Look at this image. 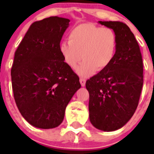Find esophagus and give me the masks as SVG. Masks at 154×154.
<instances>
[{
    "label": "esophagus",
    "instance_id": "obj_1",
    "mask_svg": "<svg viewBox=\"0 0 154 154\" xmlns=\"http://www.w3.org/2000/svg\"><path fill=\"white\" fill-rule=\"evenodd\" d=\"M79 81H80V83H81L82 86H85V81H86V80H85V79L80 78Z\"/></svg>",
    "mask_w": 154,
    "mask_h": 154
}]
</instances>
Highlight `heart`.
Listing matches in <instances>:
<instances>
[{"label":"heart","instance_id":"1","mask_svg":"<svg viewBox=\"0 0 154 154\" xmlns=\"http://www.w3.org/2000/svg\"><path fill=\"white\" fill-rule=\"evenodd\" d=\"M116 48L114 31L92 23L75 26L69 34V42H63L60 45L64 61L72 69H75L83 58L77 69L82 76L91 75L96 70H105L113 60Z\"/></svg>","mask_w":154,"mask_h":154}]
</instances>
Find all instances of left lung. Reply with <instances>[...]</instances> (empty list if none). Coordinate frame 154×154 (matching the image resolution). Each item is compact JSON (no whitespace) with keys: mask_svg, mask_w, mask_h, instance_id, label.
I'll list each match as a JSON object with an SVG mask.
<instances>
[{"mask_svg":"<svg viewBox=\"0 0 154 154\" xmlns=\"http://www.w3.org/2000/svg\"><path fill=\"white\" fill-rule=\"evenodd\" d=\"M99 23L115 32L116 53L111 64L87 80L85 86L91 123L110 132L123 127L135 112L143 83V66L138 42L126 24Z\"/></svg>","mask_w":154,"mask_h":154,"instance_id":"8db88e82","label":"left lung"}]
</instances>
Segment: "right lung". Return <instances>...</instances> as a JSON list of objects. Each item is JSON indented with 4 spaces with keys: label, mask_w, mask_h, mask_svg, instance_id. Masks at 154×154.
<instances>
[{
    "label": "right lung",
    "mask_w": 154,
    "mask_h": 154,
    "mask_svg": "<svg viewBox=\"0 0 154 154\" xmlns=\"http://www.w3.org/2000/svg\"><path fill=\"white\" fill-rule=\"evenodd\" d=\"M69 21L57 16L35 21L14 53L11 73L14 97L23 117L37 128L59 126L67 105L81 87L60 51Z\"/></svg>",
    "instance_id": "right-lung-1"
}]
</instances>
